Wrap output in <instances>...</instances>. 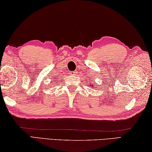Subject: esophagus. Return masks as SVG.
Listing matches in <instances>:
<instances>
[{"label": "esophagus", "instance_id": "obj_1", "mask_svg": "<svg viewBox=\"0 0 152 152\" xmlns=\"http://www.w3.org/2000/svg\"><path fill=\"white\" fill-rule=\"evenodd\" d=\"M76 73V72L75 71H72V72H70L71 75H75Z\"/></svg>", "mask_w": 152, "mask_h": 152}]
</instances>
